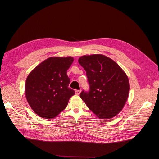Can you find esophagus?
Listing matches in <instances>:
<instances>
[{"label":"esophagus","instance_id":"esophagus-1","mask_svg":"<svg viewBox=\"0 0 159 159\" xmlns=\"http://www.w3.org/2000/svg\"><path fill=\"white\" fill-rule=\"evenodd\" d=\"M81 93V90H75V94L76 95H80Z\"/></svg>","mask_w":159,"mask_h":159}]
</instances>
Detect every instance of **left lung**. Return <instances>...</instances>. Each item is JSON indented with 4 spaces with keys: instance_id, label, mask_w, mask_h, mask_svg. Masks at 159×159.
Segmentation results:
<instances>
[{
    "instance_id": "left-lung-1",
    "label": "left lung",
    "mask_w": 159,
    "mask_h": 159,
    "mask_svg": "<svg viewBox=\"0 0 159 159\" xmlns=\"http://www.w3.org/2000/svg\"><path fill=\"white\" fill-rule=\"evenodd\" d=\"M78 61L86 71L90 89L80 98L99 119L116 116L125 105L130 89L128 76L116 62L103 54L81 56Z\"/></svg>"
}]
</instances>
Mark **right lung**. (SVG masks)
<instances>
[{
	"label": "right lung",
	"instance_id": "right-lung-1",
	"mask_svg": "<svg viewBox=\"0 0 159 159\" xmlns=\"http://www.w3.org/2000/svg\"><path fill=\"white\" fill-rule=\"evenodd\" d=\"M74 57H50L42 61L28 74L25 85L27 102L38 116L53 119L68 104L75 91L68 88L67 75Z\"/></svg>",
	"mask_w": 159,
	"mask_h": 159
}]
</instances>
